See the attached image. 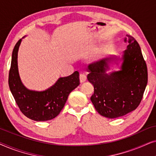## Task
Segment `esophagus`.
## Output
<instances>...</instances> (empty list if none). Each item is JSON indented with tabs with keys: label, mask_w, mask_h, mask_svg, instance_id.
I'll return each instance as SVG.
<instances>
[{
	"label": "esophagus",
	"mask_w": 156,
	"mask_h": 156,
	"mask_svg": "<svg viewBox=\"0 0 156 156\" xmlns=\"http://www.w3.org/2000/svg\"><path fill=\"white\" fill-rule=\"evenodd\" d=\"M87 80V76L85 75L84 74H80V82L81 83H83L85 81Z\"/></svg>",
	"instance_id": "esophagus-1"
}]
</instances>
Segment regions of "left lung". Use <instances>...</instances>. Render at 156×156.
Returning <instances> with one entry per match:
<instances>
[{
	"mask_svg": "<svg viewBox=\"0 0 156 156\" xmlns=\"http://www.w3.org/2000/svg\"><path fill=\"white\" fill-rule=\"evenodd\" d=\"M129 44L120 59L106 57L87 66V79L94 85L91 101L97 112L108 119L120 117L135 110L139 105L148 83V70L138 42L126 35ZM122 60L119 71L110 73L109 63ZM116 64H118L116 62Z\"/></svg>",
	"mask_w": 156,
	"mask_h": 156,
	"instance_id": "obj_1",
	"label": "left lung"
}]
</instances>
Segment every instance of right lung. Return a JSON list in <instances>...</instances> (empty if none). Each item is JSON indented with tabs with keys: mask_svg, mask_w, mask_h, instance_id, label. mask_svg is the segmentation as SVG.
<instances>
[{
	"mask_svg": "<svg viewBox=\"0 0 156 156\" xmlns=\"http://www.w3.org/2000/svg\"><path fill=\"white\" fill-rule=\"evenodd\" d=\"M22 39L14 47L8 76L10 90L21 112L36 121L51 120L58 115L72 90L80 85L79 72L60 77L54 85L44 91L27 89L21 82L18 67V52Z\"/></svg>",
	"mask_w": 156,
	"mask_h": 156,
	"instance_id": "obj_1",
	"label": "right lung"
}]
</instances>
